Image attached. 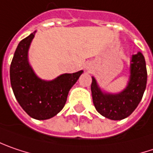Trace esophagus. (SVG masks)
<instances>
[{
	"label": "esophagus",
	"instance_id": "obj_1",
	"mask_svg": "<svg viewBox=\"0 0 153 153\" xmlns=\"http://www.w3.org/2000/svg\"><path fill=\"white\" fill-rule=\"evenodd\" d=\"M93 64L92 63H90V62H87L86 64L85 65V69L86 71H91L92 69H93Z\"/></svg>",
	"mask_w": 153,
	"mask_h": 153
}]
</instances>
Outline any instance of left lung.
<instances>
[{"mask_svg":"<svg viewBox=\"0 0 153 153\" xmlns=\"http://www.w3.org/2000/svg\"><path fill=\"white\" fill-rule=\"evenodd\" d=\"M92 79V97L98 112L112 120H124L137 108L146 90L147 71L145 57L140 52L131 56L128 83L118 94L105 92L100 87L94 77Z\"/></svg>","mask_w":153,"mask_h":153,"instance_id":"1","label":"left lung"}]
</instances>
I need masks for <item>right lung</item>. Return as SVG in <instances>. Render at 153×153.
Listing matches in <instances>:
<instances>
[{
	"mask_svg": "<svg viewBox=\"0 0 153 153\" xmlns=\"http://www.w3.org/2000/svg\"><path fill=\"white\" fill-rule=\"evenodd\" d=\"M36 31L21 41L10 66V82L18 103L31 118L44 120L54 117L67 102L72 86L83 70L63 74L52 80L36 75L28 61V50Z\"/></svg>",
	"mask_w": 153,
	"mask_h": 153,
	"instance_id": "add662e5",
	"label": "right lung"
}]
</instances>
